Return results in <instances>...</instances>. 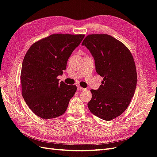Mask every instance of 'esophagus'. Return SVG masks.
Returning <instances> with one entry per match:
<instances>
[{
  "label": "esophagus",
  "instance_id": "1",
  "mask_svg": "<svg viewBox=\"0 0 157 157\" xmlns=\"http://www.w3.org/2000/svg\"><path fill=\"white\" fill-rule=\"evenodd\" d=\"M77 90H85V89H84V88L81 87V86L78 85V86H77Z\"/></svg>",
  "mask_w": 157,
  "mask_h": 157
}]
</instances>
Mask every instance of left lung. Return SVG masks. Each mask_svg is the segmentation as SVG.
Listing matches in <instances>:
<instances>
[{
  "label": "left lung",
  "mask_w": 157,
  "mask_h": 157,
  "mask_svg": "<svg viewBox=\"0 0 157 157\" xmlns=\"http://www.w3.org/2000/svg\"><path fill=\"white\" fill-rule=\"evenodd\" d=\"M82 45L90 51L96 71L103 77L99 89L90 90L88 107L95 116L111 121L125 111L135 94L137 75L133 56L123 43L106 34H89Z\"/></svg>",
  "instance_id": "left-lung-1"
}]
</instances>
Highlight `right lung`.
Listing matches in <instances>:
<instances>
[{"label":"right lung","instance_id":"1","mask_svg":"<svg viewBox=\"0 0 157 157\" xmlns=\"http://www.w3.org/2000/svg\"><path fill=\"white\" fill-rule=\"evenodd\" d=\"M85 34H53L35 42L24 57L21 73L22 95L26 105L44 119L65 113L76 85L57 78L67 68V60Z\"/></svg>","mask_w":157,"mask_h":157}]
</instances>
